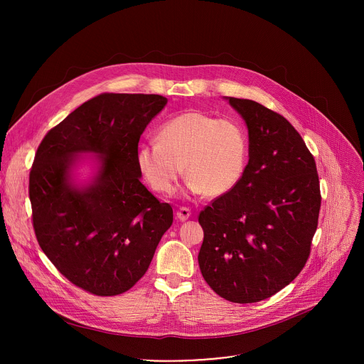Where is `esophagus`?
Segmentation results:
<instances>
[{"label": "esophagus", "instance_id": "esophagus-1", "mask_svg": "<svg viewBox=\"0 0 364 364\" xmlns=\"http://www.w3.org/2000/svg\"><path fill=\"white\" fill-rule=\"evenodd\" d=\"M190 216H191V212H190V209H187V207H180V209L176 212V218L180 222H186Z\"/></svg>", "mask_w": 364, "mask_h": 364}]
</instances>
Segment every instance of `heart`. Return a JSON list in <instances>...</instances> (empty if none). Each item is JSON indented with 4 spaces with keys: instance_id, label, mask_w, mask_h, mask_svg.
<instances>
[{
    "instance_id": "obj_1",
    "label": "heart",
    "mask_w": 364,
    "mask_h": 364,
    "mask_svg": "<svg viewBox=\"0 0 364 364\" xmlns=\"http://www.w3.org/2000/svg\"><path fill=\"white\" fill-rule=\"evenodd\" d=\"M157 138L138 146L136 166L160 194H171L183 171L188 191L207 197L230 193L245 174L247 136L236 119L187 111L167 119Z\"/></svg>"
}]
</instances>
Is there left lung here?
Wrapping results in <instances>:
<instances>
[{
  "label": "left lung",
  "mask_w": 364,
  "mask_h": 364,
  "mask_svg": "<svg viewBox=\"0 0 364 364\" xmlns=\"http://www.w3.org/2000/svg\"><path fill=\"white\" fill-rule=\"evenodd\" d=\"M249 134L240 183L200 212L198 265L222 298L250 304L291 284L305 267L321 207L313 154L279 114L250 99L226 97Z\"/></svg>",
  "instance_id": "obj_1"
}]
</instances>
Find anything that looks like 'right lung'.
<instances>
[{
    "instance_id": "1",
    "label": "right lung",
    "mask_w": 364,
    "mask_h": 364,
    "mask_svg": "<svg viewBox=\"0 0 364 364\" xmlns=\"http://www.w3.org/2000/svg\"><path fill=\"white\" fill-rule=\"evenodd\" d=\"M167 97L102 93L51 128L37 148L28 194L37 242L76 287L112 296L146 272L173 209L141 183L139 138ZM99 153L98 171L83 186L71 174L79 153Z\"/></svg>"
}]
</instances>
